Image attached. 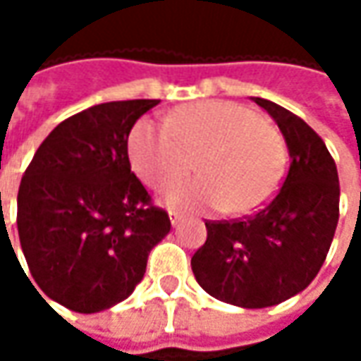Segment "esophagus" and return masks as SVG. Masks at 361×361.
<instances>
[{"mask_svg":"<svg viewBox=\"0 0 361 361\" xmlns=\"http://www.w3.org/2000/svg\"><path fill=\"white\" fill-rule=\"evenodd\" d=\"M169 219H171V225L176 227V225H178V221H180V213H176V211H169Z\"/></svg>","mask_w":361,"mask_h":361,"instance_id":"34e87169","label":"esophagus"}]
</instances>
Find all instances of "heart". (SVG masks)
<instances>
[{
  "mask_svg": "<svg viewBox=\"0 0 361 361\" xmlns=\"http://www.w3.org/2000/svg\"><path fill=\"white\" fill-rule=\"evenodd\" d=\"M128 154L134 173L152 188L169 187L197 162L199 179L164 192L169 207L249 215L277 192L287 146L281 132L253 110L207 100L176 108L164 124L140 120L130 132Z\"/></svg>",
  "mask_w": 361,
  "mask_h": 361,
  "instance_id": "obj_1",
  "label": "heart"
}]
</instances>
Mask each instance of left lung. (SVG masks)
Here are the masks:
<instances>
[{"instance_id":"1","label":"left lung","mask_w":361,"mask_h":361,"mask_svg":"<svg viewBox=\"0 0 361 361\" xmlns=\"http://www.w3.org/2000/svg\"><path fill=\"white\" fill-rule=\"evenodd\" d=\"M253 100L287 142L283 187L255 215L207 221V241L190 259L209 295L247 310L277 305L312 283L340 219V178L326 142L283 106Z\"/></svg>"}]
</instances>
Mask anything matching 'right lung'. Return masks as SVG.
I'll use <instances>...</instances> for the list:
<instances>
[{"label": "right lung", "mask_w": 361, "mask_h": 361, "mask_svg": "<svg viewBox=\"0 0 361 361\" xmlns=\"http://www.w3.org/2000/svg\"><path fill=\"white\" fill-rule=\"evenodd\" d=\"M157 104L106 102L66 118L21 176V251L37 287L72 312L124 301L142 281L150 249L171 231L128 160L134 122Z\"/></svg>", "instance_id": "1"}]
</instances>
